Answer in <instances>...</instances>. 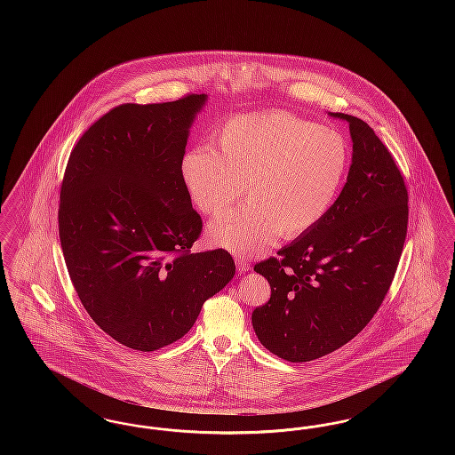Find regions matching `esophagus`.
Instances as JSON below:
<instances>
[{
    "label": "esophagus",
    "mask_w": 455,
    "mask_h": 455,
    "mask_svg": "<svg viewBox=\"0 0 455 455\" xmlns=\"http://www.w3.org/2000/svg\"><path fill=\"white\" fill-rule=\"evenodd\" d=\"M235 264H237L238 273H247L251 269V260L242 258V256H235Z\"/></svg>",
    "instance_id": "1"
}]
</instances>
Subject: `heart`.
I'll return each mask as SVG.
<instances>
[{
    "mask_svg": "<svg viewBox=\"0 0 455 455\" xmlns=\"http://www.w3.org/2000/svg\"><path fill=\"white\" fill-rule=\"evenodd\" d=\"M349 167L351 147L341 131L269 110L227 119L213 148L196 147L182 156L180 177L206 215L225 212L243 186L249 203L215 220L208 234L223 249L256 256L278 235L315 228L334 208Z\"/></svg>",
    "mask_w": 455,
    "mask_h": 455,
    "instance_id": "b5f03b06",
    "label": "heart"
}]
</instances>
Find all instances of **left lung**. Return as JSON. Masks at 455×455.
Listing matches in <instances>:
<instances>
[{"label": "left lung", "instance_id": "obj_1", "mask_svg": "<svg viewBox=\"0 0 455 455\" xmlns=\"http://www.w3.org/2000/svg\"><path fill=\"white\" fill-rule=\"evenodd\" d=\"M345 119L353 140L347 184L310 232L260 260L271 299L252 312L260 345L302 363L347 345L371 321L394 280L408 232V189L387 147L365 121Z\"/></svg>", "mask_w": 455, "mask_h": 455}]
</instances>
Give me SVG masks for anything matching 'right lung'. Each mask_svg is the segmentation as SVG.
I'll return each mask as SVG.
<instances>
[{"label": "right lung", "instance_id": "1", "mask_svg": "<svg viewBox=\"0 0 455 455\" xmlns=\"http://www.w3.org/2000/svg\"><path fill=\"white\" fill-rule=\"evenodd\" d=\"M206 102L108 110L75 145L60 196V240L88 315L138 351L180 339L235 275L225 249L191 252L203 221L182 177L189 128Z\"/></svg>", "mask_w": 455, "mask_h": 455}]
</instances>
